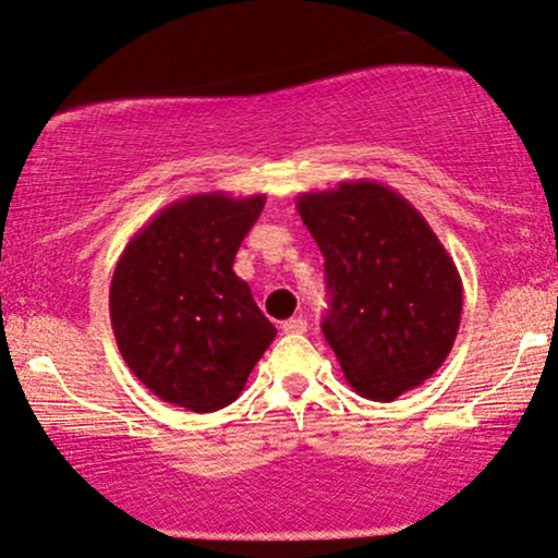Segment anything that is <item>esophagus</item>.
Wrapping results in <instances>:
<instances>
[{"label":"esophagus","instance_id":"esophagus-1","mask_svg":"<svg viewBox=\"0 0 558 558\" xmlns=\"http://www.w3.org/2000/svg\"><path fill=\"white\" fill-rule=\"evenodd\" d=\"M306 329H308V324L303 322V318H288V322H283L286 333H303Z\"/></svg>","mask_w":558,"mask_h":558}]
</instances>
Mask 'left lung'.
<instances>
[{"mask_svg":"<svg viewBox=\"0 0 558 558\" xmlns=\"http://www.w3.org/2000/svg\"><path fill=\"white\" fill-rule=\"evenodd\" d=\"M295 209L326 259L322 329L347 383L380 403L426 383L462 322V278L428 221L367 178L301 193Z\"/></svg>","mask_w":558,"mask_h":558,"instance_id":"1","label":"left lung"}]
</instances>
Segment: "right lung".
I'll return each instance as SVG.
<instances>
[{"instance_id":"right-lung-1","label":"right lung","mask_w":558,"mask_h":558,"mask_svg":"<svg viewBox=\"0 0 558 558\" xmlns=\"http://www.w3.org/2000/svg\"><path fill=\"white\" fill-rule=\"evenodd\" d=\"M263 193H193L132 236L109 286L119 352L147 390L193 413L234 403L275 326L234 272Z\"/></svg>"}]
</instances>
